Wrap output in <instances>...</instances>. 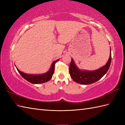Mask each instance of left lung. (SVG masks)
<instances>
[{"label": "left lung", "instance_id": "1", "mask_svg": "<svg viewBox=\"0 0 125 125\" xmlns=\"http://www.w3.org/2000/svg\"><path fill=\"white\" fill-rule=\"evenodd\" d=\"M108 62L104 66L99 69L94 71L81 70L77 68L73 58L69 66V73L71 77L75 82L79 84L87 85L95 83L105 75L107 72L111 62V49Z\"/></svg>", "mask_w": 125, "mask_h": 125}]
</instances>
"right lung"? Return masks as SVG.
I'll use <instances>...</instances> for the list:
<instances>
[{
    "mask_svg": "<svg viewBox=\"0 0 125 125\" xmlns=\"http://www.w3.org/2000/svg\"><path fill=\"white\" fill-rule=\"evenodd\" d=\"M59 60L60 59L56 60L52 63L51 67L50 68L49 70L47 73L43 74H40V75H31V74L25 73L20 71L17 67L16 68H17L18 72L19 73L22 77L30 83L32 84L43 83L49 81L52 78L53 73H54L55 63Z\"/></svg>",
    "mask_w": 125,
    "mask_h": 125,
    "instance_id": "1",
    "label": "right lung"
}]
</instances>
